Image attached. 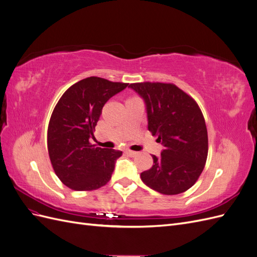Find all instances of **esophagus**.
<instances>
[{"label": "esophagus", "mask_w": 257, "mask_h": 257, "mask_svg": "<svg viewBox=\"0 0 257 257\" xmlns=\"http://www.w3.org/2000/svg\"><path fill=\"white\" fill-rule=\"evenodd\" d=\"M126 153L130 155V157H132V158L136 157V155L138 154V152H135V151H131V150H126Z\"/></svg>", "instance_id": "1"}]
</instances>
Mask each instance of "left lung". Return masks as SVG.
I'll use <instances>...</instances> for the list:
<instances>
[{"instance_id": "8db88e82", "label": "left lung", "mask_w": 257, "mask_h": 257, "mask_svg": "<svg viewBox=\"0 0 257 257\" xmlns=\"http://www.w3.org/2000/svg\"><path fill=\"white\" fill-rule=\"evenodd\" d=\"M144 99L148 130L163 146L153 165L141 174L143 182L165 195L189 190L197 181L208 155L204 115L191 96L172 83H131Z\"/></svg>"}]
</instances>
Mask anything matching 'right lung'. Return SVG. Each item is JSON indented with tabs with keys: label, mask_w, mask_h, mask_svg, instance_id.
<instances>
[{
	"label": "right lung",
	"mask_w": 257,
	"mask_h": 257,
	"mask_svg": "<svg viewBox=\"0 0 257 257\" xmlns=\"http://www.w3.org/2000/svg\"><path fill=\"white\" fill-rule=\"evenodd\" d=\"M128 83L88 77L68 88L51 114L47 145L54 173L68 188L96 190L110 180L122 151L90 144L106 102Z\"/></svg>",
	"instance_id": "add662e5"
}]
</instances>
